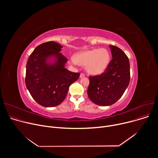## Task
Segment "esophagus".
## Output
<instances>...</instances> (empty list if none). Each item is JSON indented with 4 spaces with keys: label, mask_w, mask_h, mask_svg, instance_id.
I'll return each mask as SVG.
<instances>
[{
    "label": "esophagus",
    "mask_w": 158,
    "mask_h": 158,
    "mask_svg": "<svg viewBox=\"0 0 158 158\" xmlns=\"http://www.w3.org/2000/svg\"><path fill=\"white\" fill-rule=\"evenodd\" d=\"M85 76V74L84 73H81L80 74V77L82 78V77H84Z\"/></svg>",
    "instance_id": "34e87169"
}]
</instances>
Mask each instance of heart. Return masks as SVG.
<instances>
[{
    "label": "heart",
    "instance_id": "b5f03b06",
    "mask_svg": "<svg viewBox=\"0 0 158 158\" xmlns=\"http://www.w3.org/2000/svg\"><path fill=\"white\" fill-rule=\"evenodd\" d=\"M76 60L72 59V62L86 66L88 73L97 75L102 73L107 69L110 61V54L106 48H94L77 54Z\"/></svg>",
    "mask_w": 158,
    "mask_h": 158
}]
</instances>
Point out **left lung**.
<instances>
[{
    "mask_svg": "<svg viewBox=\"0 0 158 158\" xmlns=\"http://www.w3.org/2000/svg\"><path fill=\"white\" fill-rule=\"evenodd\" d=\"M113 58L105 71L89 76L88 95L94 103L111 106L123 95L130 82V64L127 55L114 45H110Z\"/></svg>",
    "mask_w": 158,
    "mask_h": 158,
    "instance_id": "8db88e82",
    "label": "left lung"
}]
</instances>
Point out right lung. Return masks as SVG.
<instances>
[{
    "mask_svg": "<svg viewBox=\"0 0 158 158\" xmlns=\"http://www.w3.org/2000/svg\"><path fill=\"white\" fill-rule=\"evenodd\" d=\"M62 46L54 41L39 45L30 55L26 64V85L40 105L54 107L60 104L67 95L69 86L79 77L64 68L68 60L61 54ZM55 56L53 64L46 63L48 58Z\"/></svg>",
    "mask_w": 158,
    "mask_h": 158,
    "instance_id": "obj_1",
    "label": "right lung"
}]
</instances>
